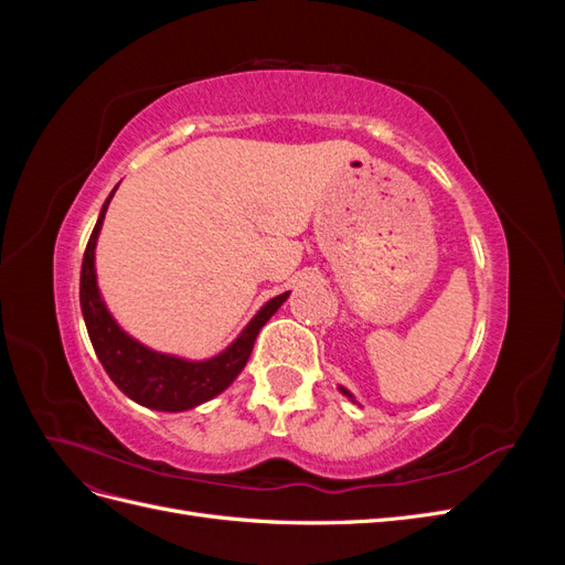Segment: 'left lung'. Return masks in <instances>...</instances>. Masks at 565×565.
Listing matches in <instances>:
<instances>
[{"label": "left lung", "instance_id": "1", "mask_svg": "<svg viewBox=\"0 0 565 565\" xmlns=\"http://www.w3.org/2000/svg\"><path fill=\"white\" fill-rule=\"evenodd\" d=\"M339 391H341V393H344V396H347V398H351V401H353V396H351V393H349V391H347L344 386H339ZM353 403H355V401H353Z\"/></svg>", "mask_w": 565, "mask_h": 565}]
</instances>
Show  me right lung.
Returning a JSON list of instances; mask_svg holds the SVG:
<instances>
[{
	"label": "right lung",
	"instance_id": "right-lung-1",
	"mask_svg": "<svg viewBox=\"0 0 565 565\" xmlns=\"http://www.w3.org/2000/svg\"><path fill=\"white\" fill-rule=\"evenodd\" d=\"M115 191L117 185L104 202V207H100L87 249H84L79 276L82 316L84 322H87V332L100 365H104L108 377L125 396L150 409L183 413V409H191L198 407L200 403L212 401L221 391H226L233 384V380L243 372V367L249 361L256 334H259L268 318L287 301L289 292L266 301L262 306V311L256 313L247 328L241 332V337H237L226 351L207 358V361H185V358L143 347L141 341L129 337L115 322L104 297L98 292L96 282V241Z\"/></svg>",
	"mask_w": 565,
	"mask_h": 565
}]
</instances>
